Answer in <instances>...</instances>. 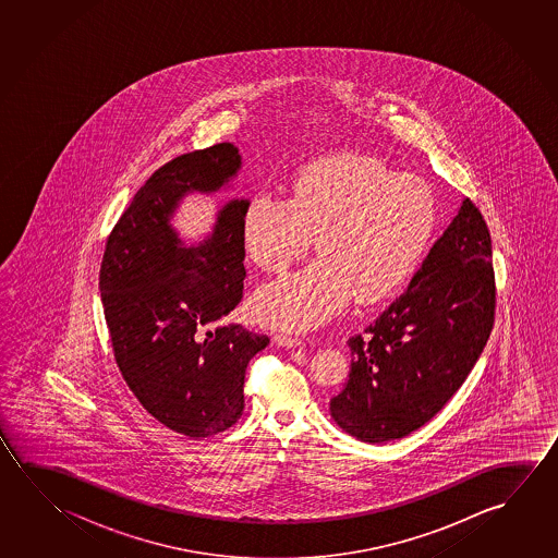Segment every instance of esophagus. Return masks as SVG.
Masks as SVG:
<instances>
[{
    "label": "esophagus",
    "instance_id": "esophagus-1",
    "mask_svg": "<svg viewBox=\"0 0 558 558\" xmlns=\"http://www.w3.org/2000/svg\"><path fill=\"white\" fill-rule=\"evenodd\" d=\"M275 342H276V344H278V347H282V348L303 347L302 338L286 337V335H276Z\"/></svg>",
    "mask_w": 558,
    "mask_h": 558
}]
</instances>
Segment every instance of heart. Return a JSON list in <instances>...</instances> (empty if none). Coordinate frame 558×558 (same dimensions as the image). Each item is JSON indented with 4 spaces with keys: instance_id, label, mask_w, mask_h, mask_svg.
<instances>
[{
    "instance_id": "b5f03b06",
    "label": "heart",
    "mask_w": 558,
    "mask_h": 558,
    "mask_svg": "<svg viewBox=\"0 0 558 558\" xmlns=\"http://www.w3.org/2000/svg\"><path fill=\"white\" fill-rule=\"evenodd\" d=\"M438 221V202L424 179L399 174L356 154L323 157L303 167L293 198L256 194L243 214L247 255L282 272L310 251L302 270L256 290L255 320L283 330H311L356 300L385 302L416 272Z\"/></svg>"
}]
</instances>
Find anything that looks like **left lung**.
Returning a JSON list of instances; mask_svg holds the SVG:
<instances>
[{
    "instance_id": "1",
    "label": "left lung",
    "mask_w": 558,
    "mask_h": 558,
    "mask_svg": "<svg viewBox=\"0 0 558 558\" xmlns=\"http://www.w3.org/2000/svg\"><path fill=\"white\" fill-rule=\"evenodd\" d=\"M493 243L465 198L407 292L348 340V384L330 416L350 436L384 444L434 418L463 385L494 320Z\"/></svg>"
}]
</instances>
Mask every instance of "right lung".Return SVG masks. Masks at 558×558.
I'll use <instances>...</instances> for the list:
<instances>
[{"mask_svg":"<svg viewBox=\"0 0 558 558\" xmlns=\"http://www.w3.org/2000/svg\"><path fill=\"white\" fill-rule=\"evenodd\" d=\"M241 165L229 142L165 163L136 192L102 255L99 290L122 377L154 418L189 438L241 418L245 369L270 342L221 323L243 298L247 198L226 202L196 243L171 223L186 196L229 189Z\"/></svg>","mask_w":558,"mask_h":558,"instance_id":"right-lung-1","label":"right lung"}]
</instances>
